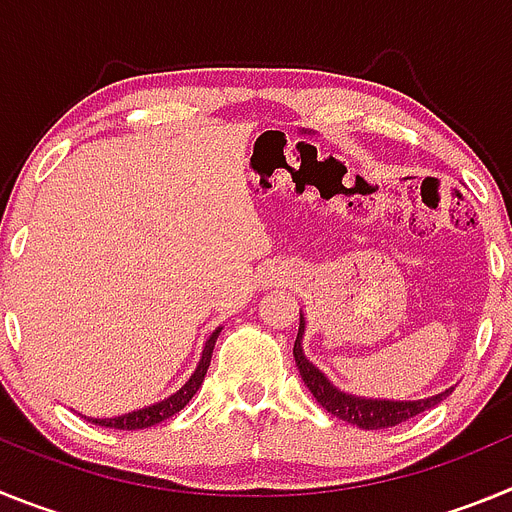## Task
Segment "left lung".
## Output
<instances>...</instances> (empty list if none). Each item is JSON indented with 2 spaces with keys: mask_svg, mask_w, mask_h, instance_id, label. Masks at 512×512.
<instances>
[{
  "mask_svg": "<svg viewBox=\"0 0 512 512\" xmlns=\"http://www.w3.org/2000/svg\"><path fill=\"white\" fill-rule=\"evenodd\" d=\"M302 333H305V320L300 318V333H297L295 341V361L297 369L302 374V382L307 384V390L312 392V397L328 410L330 415L346 420L351 425H359L364 431H379V428H392V425H400L405 420L415 418V415L425 413L428 408L438 405L441 400L454 392V387L436 397H428V400H413V402H395V400H364V397L346 395V392L336 390L328 379L323 377L318 366H312L310 361L302 354Z\"/></svg>",
  "mask_w": 512,
  "mask_h": 512,
  "instance_id": "8db88e82",
  "label": "left lung"
}]
</instances>
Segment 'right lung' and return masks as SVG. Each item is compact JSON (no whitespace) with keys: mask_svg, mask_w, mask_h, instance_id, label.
<instances>
[{"mask_svg":"<svg viewBox=\"0 0 512 512\" xmlns=\"http://www.w3.org/2000/svg\"><path fill=\"white\" fill-rule=\"evenodd\" d=\"M217 336H220V328L212 333L210 338H207L205 343V351H202V359H200V366L194 369V374L189 377V382L184 384L182 390L174 392L171 397H166V400L156 402V405H151V408H143V410H135V413H128V415H117V418H87L89 423L94 425H102V428H115V431H140V428H151V425L161 423V420L171 418V415H176L179 410L187 405L189 400L194 397V392L200 390L202 382H205V374H207V366H210V359H212V348H215V341Z\"/></svg>","mask_w":512,"mask_h":512,"instance_id":"obj_1","label":"right lung"}]
</instances>
